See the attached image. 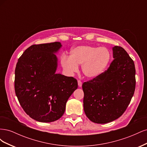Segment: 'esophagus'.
Returning <instances> with one entry per match:
<instances>
[{
    "label": "esophagus",
    "instance_id": "34e87169",
    "mask_svg": "<svg viewBox=\"0 0 147 147\" xmlns=\"http://www.w3.org/2000/svg\"><path fill=\"white\" fill-rule=\"evenodd\" d=\"M78 86H79L80 88L82 87V83L81 81H80V80L78 81Z\"/></svg>",
    "mask_w": 147,
    "mask_h": 147
}]
</instances>
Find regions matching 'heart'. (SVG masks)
Returning a JSON list of instances; mask_svg holds the SVG:
<instances>
[{
  "label": "heart",
  "mask_w": 147,
  "mask_h": 147,
  "mask_svg": "<svg viewBox=\"0 0 147 147\" xmlns=\"http://www.w3.org/2000/svg\"><path fill=\"white\" fill-rule=\"evenodd\" d=\"M111 53L105 47L83 45L70 51V56L63 55L61 63L68 74L77 72L82 65V72L88 79L94 80L103 74L110 63Z\"/></svg>",
  "instance_id": "1"
}]
</instances>
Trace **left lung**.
I'll return each mask as SVG.
<instances>
[{
  "instance_id": "obj_1",
  "label": "left lung",
  "mask_w": 147,
  "mask_h": 147,
  "mask_svg": "<svg viewBox=\"0 0 147 147\" xmlns=\"http://www.w3.org/2000/svg\"><path fill=\"white\" fill-rule=\"evenodd\" d=\"M112 51L114 60L108 70L82 85L84 113L95 123H110L121 117L135 91L134 61L121 47L115 46Z\"/></svg>"
}]
</instances>
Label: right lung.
Returning <instances> with one entry per match:
<instances>
[{
    "label": "right lung",
    "mask_w": 147,
    "mask_h": 147,
    "mask_svg": "<svg viewBox=\"0 0 147 147\" xmlns=\"http://www.w3.org/2000/svg\"><path fill=\"white\" fill-rule=\"evenodd\" d=\"M60 42L33 45L23 53L15 69V90L24 112L39 122L56 121L78 88L76 79L56 74Z\"/></svg>",
    "instance_id": "add662e5"
}]
</instances>
